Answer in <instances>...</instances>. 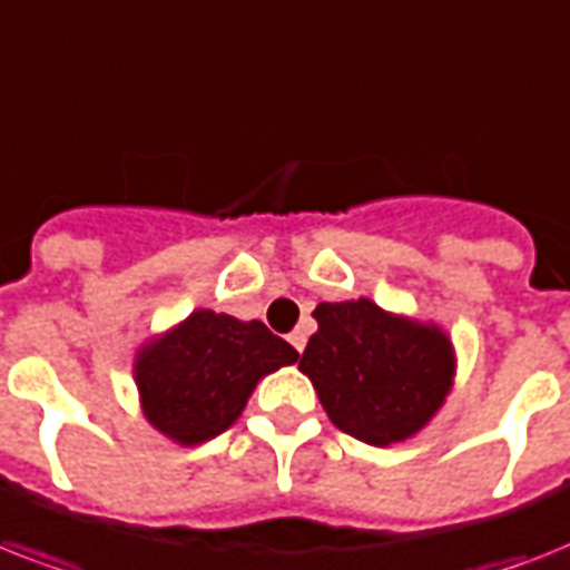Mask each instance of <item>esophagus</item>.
I'll return each mask as SVG.
<instances>
[{
  "label": "esophagus",
  "mask_w": 570,
  "mask_h": 570,
  "mask_svg": "<svg viewBox=\"0 0 570 570\" xmlns=\"http://www.w3.org/2000/svg\"><path fill=\"white\" fill-rule=\"evenodd\" d=\"M289 343H293L295 352L302 355V352H304V343H307V337H304V331H293V334H289Z\"/></svg>",
  "instance_id": "34e87169"
}]
</instances>
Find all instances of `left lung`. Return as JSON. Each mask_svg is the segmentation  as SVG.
<instances>
[{"label":"left lung","mask_w":570,"mask_h":570,"mask_svg":"<svg viewBox=\"0 0 570 570\" xmlns=\"http://www.w3.org/2000/svg\"><path fill=\"white\" fill-rule=\"evenodd\" d=\"M320 331L298 370L311 375L340 432L373 446L416 434L452 384V343L441 328L384 313L370 298L322 302Z\"/></svg>","instance_id":"8db88e82"}]
</instances>
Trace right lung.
I'll list each match as a JSON object with an SVG mask.
<instances>
[{
  "instance_id": "1",
  "label": "right lung",
  "mask_w": 570,
  "mask_h": 570,
  "mask_svg": "<svg viewBox=\"0 0 570 570\" xmlns=\"http://www.w3.org/2000/svg\"><path fill=\"white\" fill-rule=\"evenodd\" d=\"M295 361L298 352L263 322L195 311L138 352L136 381L150 425L195 446L230 429L263 375Z\"/></svg>"
}]
</instances>
